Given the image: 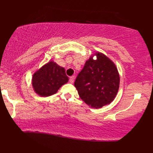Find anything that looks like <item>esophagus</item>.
I'll use <instances>...</instances> for the list:
<instances>
[{
  "instance_id": "esophagus-1",
  "label": "esophagus",
  "mask_w": 153,
  "mask_h": 153,
  "mask_svg": "<svg viewBox=\"0 0 153 153\" xmlns=\"http://www.w3.org/2000/svg\"><path fill=\"white\" fill-rule=\"evenodd\" d=\"M69 81H70V82H71V83H73L74 81V76H71V77H70Z\"/></svg>"
}]
</instances>
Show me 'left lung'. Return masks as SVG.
<instances>
[{
  "instance_id": "obj_1",
  "label": "left lung",
  "mask_w": 153,
  "mask_h": 153,
  "mask_svg": "<svg viewBox=\"0 0 153 153\" xmlns=\"http://www.w3.org/2000/svg\"><path fill=\"white\" fill-rule=\"evenodd\" d=\"M95 55V60L93 57ZM120 74L116 64L103 53H92L79 72L74 86L81 100L93 108L111 103L120 87Z\"/></svg>"
}]
</instances>
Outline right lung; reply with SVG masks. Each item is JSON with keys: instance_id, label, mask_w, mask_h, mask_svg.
I'll use <instances>...</instances> for the list:
<instances>
[{"instance_id": "right-lung-1", "label": "right lung", "mask_w": 153, "mask_h": 153, "mask_svg": "<svg viewBox=\"0 0 153 153\" xmlns=\"http://www.w3.org/2000/svg\"><path fill=\"white\" fill-rule=\"evenodd\" d=\"M68 81L64 68L52 60L34 72L31 84L37 95L45 97L57 93Z\"/></svg>"}]
</instances>
